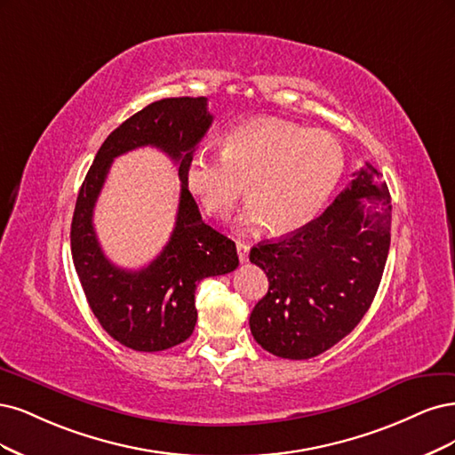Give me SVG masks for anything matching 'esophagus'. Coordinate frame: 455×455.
I'll list each match as a JSON object with an SVG mask.
<instances>
[{
	"mask_svg": "<svg viewBox=\"0 0 455 455\" xmlns=\"http://www.w3.org/2000/svg\"><path fill=\"white\" fill-rule=\"evenodd\" d=\"M236 251H238L240 262H247V259H249V245L245 242H236Z\"/></svg>",
	"mask_w": 455,
	"mask_h": 455,
	"instance_id": "1",
	"label": "esophagus"
}]
</instances>
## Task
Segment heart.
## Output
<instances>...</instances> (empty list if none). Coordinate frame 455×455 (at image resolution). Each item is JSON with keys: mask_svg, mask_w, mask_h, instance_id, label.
Masks as SVG:
<instances>
[{"mask_svg": "<svg viewBox=\"0 0 455 455\" xmlns=\"http://www.w3.org/2000/svg\"><path fill=\"white\" fill-rule=\"evenodd\" d=\"M223 156L188 158L185 183L204 212L225 219L247 188L245 227L292 234L323 210L340 181L346 156L325 130H304L280 119H255L223 140Z\"/></svg>", "mask_w": 455, "mask_h": 455, "instance_id": "obj_1", "label": "heart"}]
</instances>
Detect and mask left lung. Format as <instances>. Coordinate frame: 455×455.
<instances>
[{
	"mask_svg": "<svg viewBox=\"0 0 455 455\" xmlns=\"http://www.w3.org/2000/svg\"><path fill=\"white\" fill-rule=\"evenodd\" d=\"M354 175L310 225L249 253L268 277L249 327L272 355L323 354L357 327L376 297L391 242V196L371 164Z\"/></svg>",
	"mask_w": 455,
	"mask_h": 455,
	"instance_id": "obj_1",
	"label": "left lung"
}]
</instances>
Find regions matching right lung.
Masks as SVG:
<instances>
[{"label":"right lung","instance_id":"1","mask_svg":"<svg viewBox=\"0 0 455 455\" xmlns=\"http://www.w3.org/2000/svg\"><path fill=\"white\" fill-rule=\"evenodd\" d=\"M213 123L208 98H164L115 128L81 185L71 221V255L84 297L100 325L136 351H163L185 342L196 325L195 291L200 280L238 267L236 243L202 221L185 183V168ZM151 144L180 166L182 195L176 227L165 249L148 267L124 271L103 255L92 215L110 163Z\"/></svg>","mask_w":455,"mask_h":455}]
</instances>
